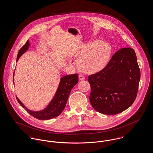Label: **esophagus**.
<instances>
[{
  "label": "esophagus",
  "instance_id": "esophagus-1",
  "mask_svg": "<svg viewBox=\"0 0 153 153\" xmlns=\"http://www.w3.org/2000/svg\"><path fill=\"white\" fill-rule=\"evenodd\" d=\"M79 79L80 81H82V80H85V77L83 75L80 74V75H79Z\"/></svg>",
  "mask_w": 153,
  "mask_h": 153
}]
</instances>
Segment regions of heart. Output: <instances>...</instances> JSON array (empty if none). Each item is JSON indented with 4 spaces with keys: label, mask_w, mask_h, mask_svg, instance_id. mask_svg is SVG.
Masks as SVG:
<instances>
[{
    "label": "heart",
    "mask_w": 153,
    "mask_h": 153,
    "mask_svg": "<svg viewBox=\"0 0 153 153\" xmlns=\"http://www.w3.org/2000/svg\"><path fill=\"white\" fill-rule=\"evenodd\" d=\"M111 51L108 43L99 40L91 41L77 53V67L85 73L98 72L108 63Z\"/></svg>",
    "instance_id": "b5f03b06"
}]
</instances>
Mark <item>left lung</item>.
<instances>
[{
    "mask_svg": "<svg viewBox=\"0 0 153 153\" xmlns=\"http://www.w3.org/2000/svg\"><path fill=\"white\" fill-rule=\"evenodd\" d=\"M140 78L134 50L130 48L119 50L102 70L88 76L92 106L105 115L123 112L135 101Z\"/></svg>",
    "mask_w": 153,
    "mask_h": 153,
    "instance_id": "left-lung-1",
    "label": "left lung"
}]
</instances>
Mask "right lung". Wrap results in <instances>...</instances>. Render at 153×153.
Returning a JSON list of instances; mask_svg holds the SVG:
<instances>
[{
  "instance_id": "right-lung-1",
  "label": "right lung",
  "mask_w": 153,
  "mask_h": 153,
  "mask_svg": "<svg viewBox=\"0 0 153 153\" xmlns=\"http://www.w3.org/2000/svg\"><path fill=\"white\" fill-rule=\"evenodd\" d=\"M29 47V41L27 40L26 43L22 46L18 52L16 61H18L19 57L25 51H27ZM78 81L79 77L77 74L67 75L62 77L61 79L57 91L53 99L45 109L40 111H33L27 109L16 96V100L22 107L25 108L29 114L37 119L48 120L53 119L54 117H58L63 111L65 107L66 104L71 91L73 87L77 84Z\"/></svg>"
}]
</instances>
